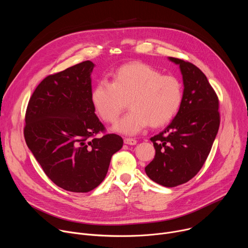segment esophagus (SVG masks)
Here are the masks:
<instances>
[{"instance_id":"esophagus-1","label":"esophagus","mask_w":248,"mask_h":248,"mask_svg":"<svg viewBox=\"0 0 248 248\" xmlns=\"http://www.w3.org/2000/svg\"><path fill=\"white\" fill-rule=\"evenodd\" d=\"M124 143L127 144V145H135L137 141L134 139V138H129V137H126L124 138Z\"/></svg>"}]
</instances>
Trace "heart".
<instances>
[{
    "label": "heart",
    "mask_w": 248,
    "mask_h": 248,
    "mask_svg": "<svg viewBox=\"0 0 248 248\" xmlns=\"http://www.w3.org/2000/svg\"><path fill=\"white\" fill-rule=\"evenodd\" d=\"M184 98L181 79L163 75L154 66L133 62L112 73V81L99 80L91 92V101L100 118L114 124L128 100L130 111L115 125V130L133 135L145 128L161 127L179 112Z\"/></svg>",
    "instance_id": "obj_1"
}]
</instances>
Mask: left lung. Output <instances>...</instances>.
<instances>
[{"label":"left lung","mask_w":248,"mask_h":248,"mask_svg":"<svg viewBox=\"0 0 248 248\" xmlns=\"http://www.w3.org/2000/svg\"><path fill=\"white\" fill-rule=\"evenodd\" d=\"M169 59L181 67L183 103L165 130L150 138L156 153L145 171L153 182L174 187L203 167L219 130L220 113L218 96L201 70L189 62Z\"/></svg>","instance_id":"1"}]
</instances>
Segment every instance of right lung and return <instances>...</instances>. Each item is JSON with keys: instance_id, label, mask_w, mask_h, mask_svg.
Masks as SVG:
<instances>
[{"instance_id": "add662e5", "label": "right lung", "mask_w": 248, "mask_h": 248, "mask_svg": "<svg viewBox=\"0 0 248 248\" xmlns=\"http://www.w3.org/2000/svg\"><path fill=\"white\" fill-rule=\"evenodd\" d=\"M94 63L84 61L46 77L29 99L25 142L48 178L72 192H89L107 174L124 144L95 115L91 101ZM102 132V137L96 135Z\"/></svg>"}]
</instances>
